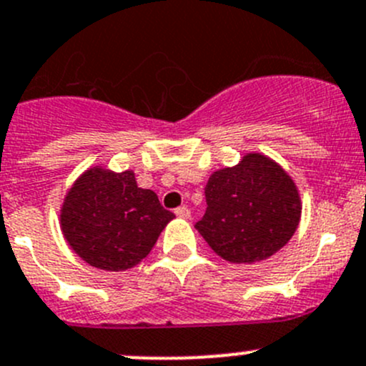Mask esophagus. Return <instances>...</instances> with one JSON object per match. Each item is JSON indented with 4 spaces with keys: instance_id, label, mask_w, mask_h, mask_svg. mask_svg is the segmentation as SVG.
Instances as JSON below:
<instances>
[{
    "instance_id": "1",
    "label": "esophagus",
    "mask_w": 366,
    "mask_h": 366,
    "mask_svg": "<svg viewBox=\"0 0 366 366\" xmlns=\"http://www.w3.org/2000/svg\"><path fill=\"white\" fill-rule=\"evenodd\" d=\"M175 214L179 216V218L187 219V218H189V216H191V211L186 207V205H180V207L175 209Z\"/></svg>"
}]
</instances>
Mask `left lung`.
<instances>
[{"label": "left lung", "mask_w": 366, "mask_h": 366, "mask_svg": "<svg viewBox=\"0 0 366 366\" xmlns=\"http://www.w3.org/2000/svg\"><path fill=\"white\" fill-rule=\"evenodd\" d=\"M205 202V214L194 225L198 232L219 257L248 264L292 239L302 209L292 177L261 154L212 173Z\"/></svg>", "instance_id": "8db88e82"}]
</instances>
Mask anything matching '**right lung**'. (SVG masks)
<instances>
[{
    "instance_id": "obj_1",
    "label": "right lung",
    "mask_w": 366,
    "mask_h": 366,
    "mask_svg": "<svg viewBox=\"0 0 366 366\" xmlns=\"http://www.w3.org/2000/svg\"><path fill=\"white\" fill-rule=\"evenodd\" d=\"M175 218L134 172L91 168L73 184L60 214L69 247L94 268L123 272L139 264Z\"/></svg>"
}]
</instances>
